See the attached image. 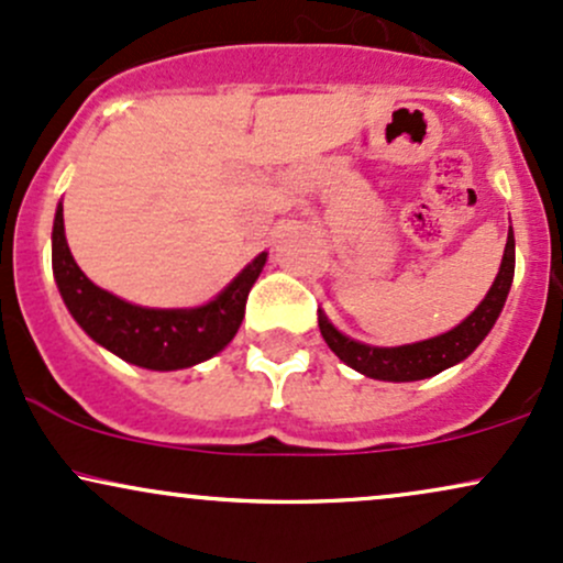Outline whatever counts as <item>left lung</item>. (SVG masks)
<instances>
[{
	"instance_id": "1",
	"label": "left lung",
	"mask_w": 563,
	"mask_h": 563,
	"mask_svg": "<svg viewBox=\"0 0 563 563\" xmlns=\"http://www.w3.org/2000/svg\"><path fill=\"white\" fill-rule=\"evenodd\" d=\"M514 264H516L514 232H508L500 273H497L493 288L487 290L484 301L461 322V325L452 328L448 333L437 335V339L418 341V344H407V346H391V349L367 346V344H360V341L346 339L344 333L335 331L322 312L318 314L320 333L322 339H325V344L331 346L349 367L365 373L367 378L421 380V378L437 376V373H442L444 367L466 360L468 354L482 344L484 335L493 331L497 314H500L503 303H506L510 280H514Z\"/></svg>"
}]
</instances>
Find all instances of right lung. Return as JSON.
<instances>
[{"label": "right lung", "instance_id": "add662e5", "mask_svg": "<svg viewBox=\"0 0 563 563\" xmlns=\"http://www.w3.org/2000/svg\"><path fill=\"white\" fill-rule=\"evenodd\" d=\"M267 254H260L214 301L198 309H145L97 288L70 256L63 206L53 228V273L74 320L100 346L147 371H179L214 357L241 328L249 290Z\"/></svg>", "mask_w": 563, "mask_h": 563}]
</instances>
